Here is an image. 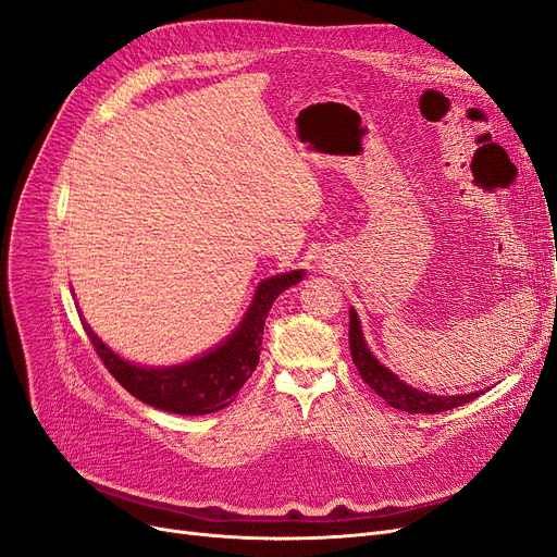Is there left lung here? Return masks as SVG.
<instances>
[{"label":"left lung","instance_id":"obj_1","mask_svg":"<svg viewBox=\"0 0 557 557\" xmlns=\"http://www.w3.org/2000/svg\"><path fill=\"white\" fill-rule=\"evenodd\" d=\"M348 344H350V356L352 362H356L358 372L362 381L372 387V391L383 397L391 407L399 411H409V413H442L450 411L455 407H462V404L476 399L479 393H469V395H450V397H440V395H430V393H420L416 387L407 385L399 381L391 369H385L374 356L372 350L367 348L364 336L360 330V320L358 313L350 311V330H348Z\"/></svg>","mask_w":557,"mask_h":557}]
</instances>
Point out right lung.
Wrapping results in <instances>:
<instances>
[{"instance_id":"1","label":"right lung","mask_w":557,"mask_h":557,"mask_svg":"<svg viewBox=\"0 0 557 557\" xmlns=\"http://www.w3.org/2000/svg\"><path fill=\"white\" fill-rule=\"evenodd\" d=\"M301 276H305V272H290L260 283L256 299H252L239 330L225 344L209 350L207 356L178 367L148 369L125 362L109 346L99 342L97 334L86 323H83V330L88 332L99 360L104 362L111 376L129 395L141 399L148 407L170 413L205 416L221 411L237 399L242 385L258 367L269 309H272L274 299L283 290H288L290 285L299 283Z\"/></svg>"}]
</instances>
